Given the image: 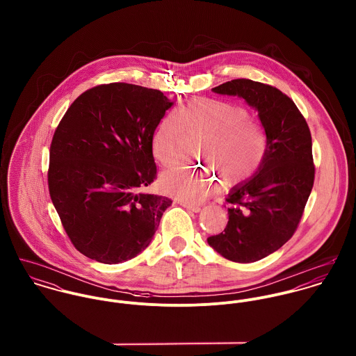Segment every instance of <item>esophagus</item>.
<instances>
[{
	"mask_svg": "<svg viewBox=\"0 0 356 356\" xmlns=\"http://www.w3.org/2000/svg\"><path fill=\"white\" fill-rule=\"evenodd\" d=\"M182 205H184L186 209L192 211V212H200V211H202V207L197 205V204L184 203Z\"/></svg>",
	"mask_w": 356,
	"mask_h": 356,
	"instance_id": "esophagus-1",
	"label": "esophagus"
}]
</instances>
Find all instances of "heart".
Instances as JSON below:
<instances>
[{
    "instance_id": "heart-1",
    "label": "heart",
    "mask_w": 356,
    "mask_h": 356,
    "mask_svg": "<svg viewBox=\"0 0 356 356\" xmlns=\"http://www.w3.org/2000/svg\"><path fill=\"white\" fill-rule=\"evenodd\" d=\"M191 133L204 136L199 153L226 186L244 182L261 165L267 152V136L261 126L250 120V113L232 102L195 99L178 112L164 115L156 126L152 151L156 160L170 167L179 160V147ZM218 179L178 167L160 178L161 189L182 202L200 203L218 186Z\"/></svg>"
}]
</instances>
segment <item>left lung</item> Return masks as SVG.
<instances>
[{
  "label": "left lung",
  "instance_id": "obj_1",
  "mask_svg": "<svg viewBox=\"0 0 356 356\" xmlns=\"http://www.w3.org/2000/svg\"><path fill=\"white\" fill-rule=\"evenodd\" d=\"M212 92L244 99L257 111L267 136L261 165L226 199L223 233L207 238L223 257L251 263L280 250L298 229L314 185L311 133L296 104L277 88L233 79Z\"/></svg>",
  "mask_w": 356,
  "mask_h": 356
}]
</instances>
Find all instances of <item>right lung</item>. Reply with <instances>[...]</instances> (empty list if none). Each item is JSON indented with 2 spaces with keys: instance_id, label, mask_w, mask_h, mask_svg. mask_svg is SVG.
Listing matches in <instances>:
<instances>
[{
  "instance_id": "add662e5",
  "label": "right lung",
  "mask_w": 356,
  "mask_h": 356,
  "mask_svg": "<svg viewBox=\"0 0 356 356\" xmlns=\"http://www.w3.org/2000/svg\"><path fill=\"white\" fill-rule=\"evenodd\" d=\"M172 104L160 90L108 83L67 109L51 140L48 185L81 254L116 264L151 244L172 202L143 191L156 178L153 133Z\"/></svg>"
}]
</instances>
